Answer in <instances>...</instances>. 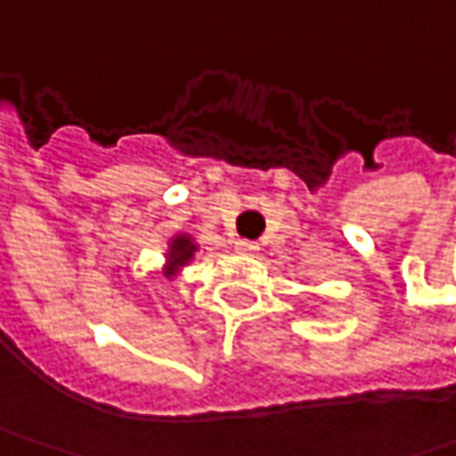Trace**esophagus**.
<instances>
[{
	"label": "esophagus",
	"mask_w": 456,
	"mask_h": 456,
	"mask_svg": "<svg viewBox=\"0 0 456 456\" xmlns=\"http://www.w3.org/2000/svg\"><path fill=\"white\" fill-rule=\"evenodd\" d=\"M234 250L237 253H256L258 250V242H253V240H237L234 242Z\"/></svg>",
	"instance_id": "obj_1"
}]
</instances>
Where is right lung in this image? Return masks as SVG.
<instances>
[{
	"mask_svg": "<svg viewBox=\"0 0 456 456\" xmlns=\"http://www.w3.org/2000/svg\"><path fill=\"white\" fill-rule=\"evenodd\" d=\"M192 250H195V245H190L187 237H176L171 245V264H184L192 256Z\"/></svg>",
	"mask_w": 456,
	"mask_h": 456,
	"instance_id": "obj_1",
	"label": "right lung"
}]
</instances>
